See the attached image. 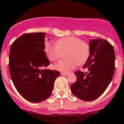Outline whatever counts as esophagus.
<instances>
[{
  "instance_id": "1",
  "label": "esophagus",
  "mask_w": 124,
  "mask_h": 124,
  "mask_svg": "<svg viewBox=\"0 0 124 124\" xmlns=\"http://www.w3.org/2000/svg\"><path fill=\"white\" fill-rule=\"evenodd\" d=\"M61 74L62 76H67V75H68V73H61Z\"/></svg>"
}]
</instances>
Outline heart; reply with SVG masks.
I'll return each mask as SVG.
<instances>
[{
	"instance_id": "b5f03b06",
	"label": "heart",
	"mask_w": 124,
	"mask_h": 124,
	"mask_svg": "<svg viewBox=\"0 0 124 124\" xmlns=\"http://www.w3.org/2000/svg\"><path fill=\"white\" fill-rule=\"evenodd\" d=\"M45 52L50 61H56L64 54V58L53 65L54 69L63 73H68L77 65H83L88 61L91 54L90 44L77 37H66L56 42L45 44Z\"/></svg>"
}]
</instances>
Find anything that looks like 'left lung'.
Segmentation results:
<instances>
[{"label":"left lung","mask_w":124,"mask_h":124,"mask_svg":"<svg viewBox=\"0 0 124 124\" xmlns=\"http://www.w3.org/2000/svg\"><path fill=\"white\" fill-rule=\"evenodd\" d=\"M91 54L83 68L88 73L78 71L77 80L70 86L72 93L84 101H91L103 94L111 82L115 68V50L105 39L90 40Z\"/></svg>","instance_id":"8db88e82"}]
</instances>
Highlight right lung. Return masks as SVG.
I'll list each match as a JSON object with an SVG mask.
<instances>
[{"mask_svg":"<svg viewBox=\"0 0 124 124\" xmlns=\"http://www.w3.org/2000/svg\"><path fill=\"white\" fill-rule=\"evenodd\" d=\"M45 33L23 34L10 48L11 78L20 95L31 102H40L50 97L60 73L46 69L50 64L45 52Z\"/></svg>","mask_w":124,"mask_h":124,"instance_id":"obj_1","label":"right lung"}]
</instances>
